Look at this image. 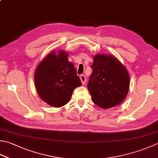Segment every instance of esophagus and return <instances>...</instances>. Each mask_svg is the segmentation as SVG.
Returning <instances> with one entry per match:
<instances>
[{
  "label": "esophagus",
  "mask_w": 158,
  "mask_h": 158,
  "mask_svg": "<svg viewBox=\"0 0 158 158\" xmlns=\"http://www.w3.org/2000/svg\"><path fill=\"white\" fill-rule=\"evenodd\" d=\"M80 79H81V81L83 85H85V82H86V77L84 75H80Z\"/></svg>",
  "instance_id": "1"
}]
</instances>
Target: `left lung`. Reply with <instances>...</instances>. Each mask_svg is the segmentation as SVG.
I'll use <instances>...</instances> for the list:
<instances>
[{
  "label": "left lung",
  "instance_id": "left-lung-1",
  "mask_svg": "<svg viewBox=\"0 0 158 158\" xmlns=\"http://www.w3.org/2000/svg\"><path fill=\"white\" fill-rule=\"evenodd\" d=\"M88 88L94 103L103 109L118 106L127 95L130 78L127 70L112 55L94 56Z\"/></svg>",
  "mask_w": 158,
  "mask_h": 158
}]
</instances>
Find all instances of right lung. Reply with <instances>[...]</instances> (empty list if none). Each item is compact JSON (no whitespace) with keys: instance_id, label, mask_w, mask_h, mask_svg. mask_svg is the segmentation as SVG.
<instances>
[{"instance_id":"obj_1","label":"right lung","mask_w":158,"mask_h":158,"mask_svg":"<svg viewBox=\"0 0 158 158\" xmlns=\"http://www.w3.org/2000/svg\"><path fill=\"white\" fill-rule=\"evenodd\" d=\"M69 54L63 50L52 51L37 66L34 82L37 93L49 106L60 107L69 103L74 89L81 86Z\"/></svg>"}]
</instances>
